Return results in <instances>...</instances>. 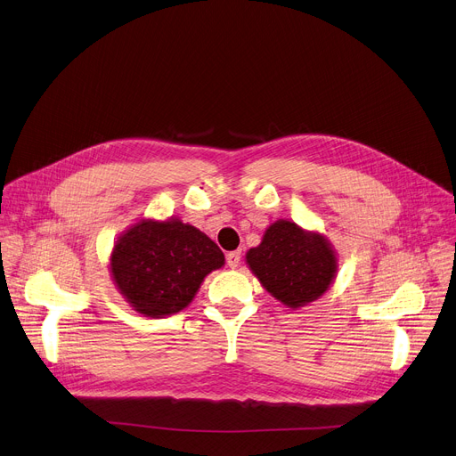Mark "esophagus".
<instances>
[{
  "instance_id": "esophagus-1",
  "label": "esophagus",
  "mask_w": 456,
  "mask_h": 456,
  "mask_svg": "<svg viewBox=\"0 0 456 456\" xmlns=\"http://www.w3.org/2000/svg\"><path fill=\"white\" fill-rule=\"evenodd\" d=\"M227 265L231 267V269H236L238 265H240V262H241V253L240 251H232V253H229L227 255Z\"/></svg>"
}]
</instances>
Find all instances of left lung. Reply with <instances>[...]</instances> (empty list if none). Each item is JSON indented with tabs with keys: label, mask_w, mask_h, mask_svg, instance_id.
<instances>
[{
	"label": "left lung",
	"mask_w": 456,
	"mask_h": 456,
	"mask_svg": "<svg viewBox=\"0 0 456 456\" xmlns=\"http://www.w3.org/2000/svg\"><path fill=\"white\" fill-rule=\"evenodd\" d=\"M245 258L267 291L289 307L320 298L337 271V256L320 234L285 220L273 224Z\"/></svg>",
	"instance_id": "1"
}]
</instances>
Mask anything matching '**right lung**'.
I'll return each mask as SVG.
<instances>
[{
    "label": "right lung",
    "instance_id": "obj_1",
    "mask_svg": "<svg viewBox=\"0 0 456 456\" xmlns=\"http://www.w3.org/2000/svg\"><path fill=\"white\" fill-rule=\"evenodd\" d=\"M224 260L220 247L189 224L140 222L118 240L110 269L134 311L161 318L187 307Z\"/></svg>",
    "mask_w": 456,
    "mask_h": 456
}]
</instances>
